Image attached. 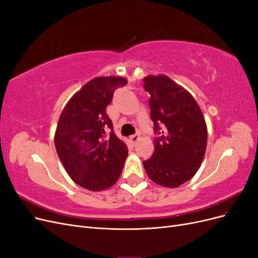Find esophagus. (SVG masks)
I'll list each match as a JSON object with an SVG mask.
<instances>
[{
	"mask_svg": "<svg viewBox=\"0 0 258 258\" xmlns=\"http://www.w3.org/2000/svg\"><path fill=\"white\" fill-rule=\"evenodd\" d=\"M139 139H140L139 134H136V135H134V136H131V137H130V141H131L132 143H134V144H136Z\"/></svg>",
	"mask_w": 258,
	"mask_h": 258,
	"instance_id": "obj_1",
	"label": "esophagus"
}]
</instances>
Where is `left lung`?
Listing matches in <instances>:
<instances>
[{
    "instance_id": "8db88e82",
    "label": "left lung",
    "mask_w": 258,
    "mask_h": 258,
    "mask_svg": "<svg viewBox=\"0 0 258 258\" xmlns=\"http://www.w3.org/2000/svg\"><path fill=\"white\" fill-rule=\"evenodd\" d=\"M144 89L154 122L155 151L143 161L146 173L156 184L174 188L198 171L207 147L205 117L188 91L168 76L145 77Z\"/></svg>"
}]
</instances>
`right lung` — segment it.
I'll return each mask as SVG.
<instances>
[{"instance_id":"obj_1","label":"right lung","mask_w":258,"mask_h":258,"mask_svg":"<svg viewBox=\"0 0 258 258\" xmlns=\"http://www.w3.org/2000/svg\"><path fill=\"white\" fill-rule=\"evenodd\" d=\"M122 77H96L69 101L54 135V145L68 174L89 190H103L119 178L128 148L113 131L106 113Z\"/></svg>"}]
</instances>
